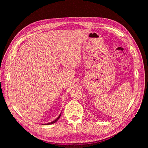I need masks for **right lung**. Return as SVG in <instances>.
<instances>
[{"instance_id":"right-lung-1","label":"right lung","mask_w":148,"mask_h":148,"mask_svg":"<svg viewBox=\"0 0 148 148\" xmlns=\"http://www.w3.org/2000/svg\"><path fill=\"white\" fill-rule=\"evenodd\" d=\"M61 114H62V112H60V114H59V116H58V118H56L54 121H51V122H49V123H46V124H44V125H51V124H53V123H55V122H56L58 120V119L60 118V116H61ZM43 125V124H42Z\"/></svg>"}]
</instances>
